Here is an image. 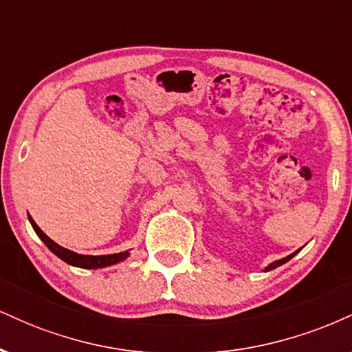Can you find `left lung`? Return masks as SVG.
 <instances>
[{"label":"left lung","instance_id":"left-lung-1","mask_svg":"<svg viewBox=\"0 0 352 352\" xmlns=\"http://www.w3.org/2000/svg\"><path fill=\"white\" fill-rule=\"evenodd\" d=\"M300 252H301V248H300V250H296V252L292 253V254H288V256L281 258V260H276V261H273V263H270L268 266H266V268L263 270V272H270V270H274V268H278V266L285 265L286 261H289V260H292V258L294 256V254H296V253H300Z\"/></svg>","mask_w":352,"mask_h":352}]
</instances>
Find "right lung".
Listing matches in <instances>:
<instances>
[{
  "label": "right lung",
  "instance_id": "obj_1",
  "mask_svg": "<svg viewBox=\"0 0 352 352\" xmlns=\"http://www.w3.org/2000/svg\"><path fill=\"white\" fill-rule=\"evenodd\" d=\"M30 218V223L31 227L34 228L36 235L43 240V243L47 246V248L51 250L52 253L56 254V256L60 258L63 261H66L67 265L71 266H78V268H84V270H98V268H106V266H112V265H117L120 263V261L127 260L129 254L131 252H120V253H114V254H99V256H94V254H79L76 252H72V250H67L64 248V246H60L56 243V241H52L50 236L46 235V233L43 232L41 228L36 225V221L31 218V215H28Z\"/></svg>",
  "mask_w": 352,
  "mask_h": 352
}]
</instances>
